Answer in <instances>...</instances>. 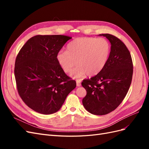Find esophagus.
Listing matches in <instances>:
<instances>
[{
	"label": "esophagus",
	"instance_id": "esophagus-1",
	"mask_svg": "<svg viewBox=\"0 0 149 149\" xmlns=\"http://www.w3.org/2000/svg\"><path fill=\"white\" fill-rule=\"evenodd\" d=\"M81 81L79 80H76V86H81Z\"/></svg>",
	"mask_w": 149,
	"mask_h": 149
}]
</instances>
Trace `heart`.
<instances>
[{
    "mask_svg": "<svg viewBox=\"0 0 149 149\" xmlns=\"http://www.w3.org/2000/svg\"><path fill=\"white\" fill-rule=\"evenodd\" d=\"M111 53V45L105 38L81 37L74 40L67 47V50L56 54V60L65 73L72 71L74 78L99 74L105 67Z\"/></svg>",
    "mask_w": 149,
    "mask_h": 149,
    "instance_id": "1",
    "label": "heart"
}]
</instances>
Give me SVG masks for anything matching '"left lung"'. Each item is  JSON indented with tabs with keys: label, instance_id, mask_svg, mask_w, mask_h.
<instances>
[{
	"label": "left lung",
	"instance_id": "8db88e82",
	"mask_svg": "<svg viewBox=\"0 0 149 149\" xmlns=\"http://www.w3.org/2000/svg\"><path fill=\"white\" fill-rule=\"evenodd\" d=\"M111 43V53L104 69L81 84L87 94L83 104L94 115H105L113 111L123 101L131 84L133 64L125 44L115 36L100 34Z\"/></svg>",
	"mask_w": 149,
	"mask_h": 149
}]
</instances>
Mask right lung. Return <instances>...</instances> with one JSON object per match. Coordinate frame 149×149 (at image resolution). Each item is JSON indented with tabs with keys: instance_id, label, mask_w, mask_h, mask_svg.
Here are the masks:
<instances>
[{
	"instance_id": "add662e5",
	"label": "right lung",
	"mask_w": 149,
	"mask_h": 149,
	"mask_svg": "<svg viewBox=\"0 0 149 149\" xmlns=\"http://www.w3.org/2000/svg\"><path fill=\"white\" fill-rule=\"evenodd\" d=\"M66 35H36L18 53L15 63L17 91L31 109L51 114L60 109L76 83L56 60V54L68 40Z\"/></svg>"
}]
</instances>
